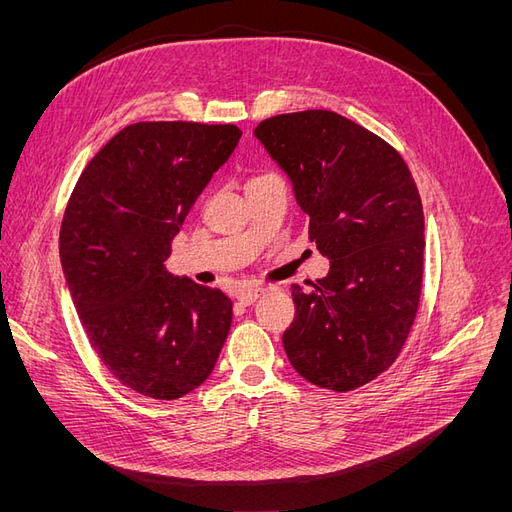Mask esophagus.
<instances>
[{
	"label": "esophagus",
	"instance_id": "esophagus-1",
	"mask_svg": "<svg viewBox=\"0 0 512 512\" xmlns=\"http://www.w3.org/2000/svg\"><path fill=\"white\" fill-rule=\"evenodd\" d=\"M265 292H267V288H260V286L245 288V290L239 292V301H241L243 305H252V303H256Z\"/></svg>",
	"mask_w": 512,
	"mask_h": 512
}]
</instances>
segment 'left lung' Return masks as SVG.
<instances>
[{"mask_svg":"<svg viewBox=\"0 0 512 512\" xmlns=\"http://www.w3.org/2000/svg\"><path fill=\"white\" fill-rule=\"evenodd\" d=\"M254 134L309 215V239L331 260L307 290L292 284L288 361L320 389H359L393 365L421 299L425 218L410 168L380 136L333 111L275 115Z\"/></svg>","mask_w":512,"mask_h":512,"instance_id":"8db88e82","label":"left lung"}]
</instances>
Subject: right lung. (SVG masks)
<instances>
[{
  "instance_id": "right-lung-1",
  "label": "right lung",
  "mask_w": 512,
  "mask_h": 512,
  "mask_svg": "<svg viewBox=\"0 0 512 512\" xmlns=\"http://www.w3.org/2000/svg\"><path fill=\"white\" fill-rule=\"evenodd\" d=\"M239 138L232 123H132L85 166L68 200L59 256L70 297L104 367L145 397L198 389L228 337L232 301L170 275L164 260Z\"/></svg>"
}]
</instances>
